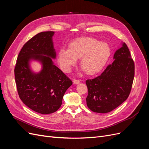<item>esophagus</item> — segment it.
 Wrapping results in <instances>:
<instances>
[{"label": "esophagus", "instance_id": "esophagus-1", "mask_svg": "<svg viewBox=\"0 0 149 149\" xmlns=\"http://www.w3.org/2000/svg\"><path fill=\"white\" fill-rule=\"evenodd\" d=\"M73 83L74 84H78L79 83V81L78 79H73Z\"/></svg>", "mask_w": 149, "mask_h": 149}]
</instances>
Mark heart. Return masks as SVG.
I'll list each match as a JSON object with an SVG mask.
<instances>
[{
    "instance_id": "b5f03b06",
    "label": "heart",
    "mask_w": 149,
    "mask_h": 149,
    "mask_svg": "<svg viewBox=\"0 0 149 149\" xmlns=\"http://www.w3.org/2000/svg\"><path fill=\"white\" fill-rule=\"evenodd\" d=\"M111 55V48L107 43L90 37L76 39L69 44V48H61L58 54V61L63 71H70L78 58L80 65L88 74L100 72Z\"/></svg>"
}]
</instances>
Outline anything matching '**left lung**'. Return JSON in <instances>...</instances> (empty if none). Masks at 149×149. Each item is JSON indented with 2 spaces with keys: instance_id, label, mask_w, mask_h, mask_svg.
<instances>
[{
  "instance_id": "obj_1",
  "label": "left lung",
  "mask_w": 149,
  "mask_h": 149,
  "mask_svg": "<svg viewBox=\"0 0 149 149\" xmlns=\"http://www.w3.org/2000/svg\"><path fill=\"white\" fill-rule=\"evenodd\" d=\"M114 60L100 76L86 81V104L94 112L107 113L114 110L127 100L131 91L135 66L125 43L115 52Z\"/></svg>"
}]
</instances>
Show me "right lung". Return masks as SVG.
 Listing matches in <instances>:
<instances>
[{
    "instance_id": "1",
    "label": "right lung",
    "mask_w": 149,
    "mask_h": 149,
    "mask_svg": "<svg viewBox=\"0 0 149 149\" xmlns=\"http://www.w3.org/2000/svg\"><path fill=\"white\" fill-rule=\"evenodd\" d=\"M54 31H42L26 42L18 55L15 79L18 94L30 109L42 114L56 112L60 107L64 94L72 81L54 65L55 58L52 37ZM38 60L42 64L38 74L30 70L29 61Z\"/></svg>"
}]
</instances>
